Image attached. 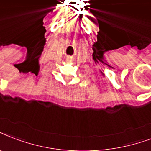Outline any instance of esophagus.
I'll use <instances>...</instances> for the list:
<instances>
[{"instance_id": "34e87169", "label": "esophagus", "mask_w": 151, "mask_h": 151, "mask_svg": "<svg viewBox=\"0 0 151 151\" xmlns=\"http://www.w3.org/2000/svg\"><path fill=\"white\" fill-rule=\"evenodd\" d=\"M66 61H67L68 63H70V62H71V61H72V60H71L70 58H68V59H67V60H66Z\"/></svg>"}]
</instances>
